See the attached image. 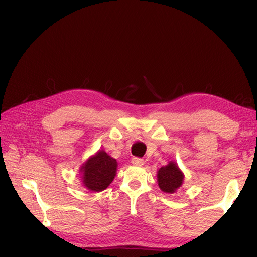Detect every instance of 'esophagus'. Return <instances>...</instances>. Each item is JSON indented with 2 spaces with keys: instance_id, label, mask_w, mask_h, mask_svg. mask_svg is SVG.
<instances>
[{
  "instance_id": "34e87169",
  "label": "esophagus",
  "mask_w": 257,
  "mask_h": 257,
  "mask_svg": "<svg viewBox=\"0 0 257 257\" xmlns=\"http://www.w3.org/2000/svg\"><path fill=\"white\" fill-rule=\"evenodd\" d=\"M132 163H133L134 165H137V166H143L145 164V161L141 158H133V159H132Z\"/></svg>"
}]
</instances>
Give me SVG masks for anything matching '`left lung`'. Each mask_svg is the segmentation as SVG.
I'll list each match as a JSON object with an SVG mask.
<instances>
[{
  "mask_svg": "<svg viewBox=\"0 0 257 257\" xmlns=\"http://www.w3.org/2000/svg\"><path fill=\"white\" fill-rule=\"evenodd\" d=\"M183 181V174L175 163L170 162L167 166H163L158 172V182L163 192L173 194L180 188Z\"/></svg>",
  "mask_w": 257,
  "mask_h": 257,
  "instance_id": "8db88e82",
  "label": "left lung"
}]
</instances>
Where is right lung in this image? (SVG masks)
<instances>
[{
    "mask_svg": "<svg viewBox=\"0 0 257 257\" xmlns=\"http://www.w3.org/2000/svg\"><path fill=\"white\" fill-rule=\"evenodd\" d=\"M116 161L105 151H98L81 168L83 184L91 191L100 192L109 185L116 172Z\"/></svg>",
    "mask_w": 257,
    "mask_h": 257,
    "instance_id": "right-lung-1",
    "label": "right lung"
}]
</instances>
